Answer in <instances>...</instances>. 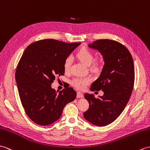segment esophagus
Segmentation results:
<instances>
[{
    "label": "esophagus",
    "instance_id": "esophagus-1",
    "mask_svg": "<svg viewBox=\"0 0 150 150\" xmlns=\"http://www.w3.org/2000/svg\"><path fill=\"white\" fill-rule=\"evenodd\" d=\"M83 97V94L80 92H77V98H81Z\"/></svg>",
    "mask_w": 150,
    "mask_h": 150
}]
</instances>
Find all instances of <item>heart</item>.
<instances>
[{
    "label": "heart",
    "instance_id": "b5f03b06",
    "mask_svg": "<svg viewBox=\"0 0 150 150\" xmlns=\"http://www.w3.org/2000/svg\"><path fill=\"white\" fill-rule=\"evenodd\" d=\"M78 58L80 60L84 63L86 65H90V68L91 70H96L97 69V64L96 63H93L94 60V55L91 51L86 47L81 48L77 53ZM72 64V58L71 56H67L65 59L64 67L66 72H69L71 71ZM92 79L91 77H76L72 79L71 81V85L74 86L75 88L79 90L84 89L91 82Z\"/></svg>",
    "mask_w": 150,
    "mask_h": 150
}]
</instances>
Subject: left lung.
I'll list each match as a JSON object with an SVG mask.
<instances>
[{
  "label": "left lung",
  "mask_w": 150,
  "mask_h": 150,
  "mask_svg": "<svg viewBox=\"0 0 150 150\" xmlns=\"http://www.w3.org/2000/svg\"><path fill=\"white\" fill-rule=\"evenodd\" d=\"M88 47L98 50L105 62L100 76L90 90H102L104 94L96 98L86 93L89 108L83 116L93 125L105 126L120 115L130 98L135 80L134 62L128 49L117 41L98 40Z\"/></svg>",
  "instance_id": "obj_1"
}]
</instances>
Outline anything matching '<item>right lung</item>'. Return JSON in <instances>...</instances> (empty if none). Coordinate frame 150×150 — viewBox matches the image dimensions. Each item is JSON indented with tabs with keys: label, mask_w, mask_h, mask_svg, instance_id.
<instances>
[{
	"label": "right lung",
	"mask_w": 150,
	"mask_h": 150,
	"mask_svg": "<svg viewBox=\"0 0 150 150\" xmlns=\"http://www.w3.org/2000/svg\"><path fill=\"white\" fill-rule=\"evenodd\" d=\"M80 44L44 39L32 43L23 53L15 79L25 114L36 124L46 126L57 121L65 105L76 99L72 87L58 92L51 84L56 76L64 75L65 58Z\"/></svg>",
	"instance_id": "add662e5"
}]
</instances>
